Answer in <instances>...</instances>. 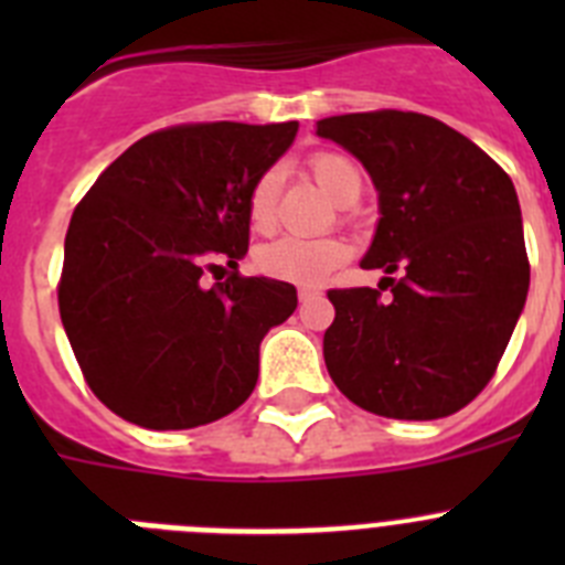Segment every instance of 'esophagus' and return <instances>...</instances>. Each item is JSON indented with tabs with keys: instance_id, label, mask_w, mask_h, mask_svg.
<instances>
[{
	"instance_id": "esophagus-1",
	"label": "esophagus",
	"mask_w": 565,
	"mask_h": 565,
	"mask_svg": "<svg viewBox=\"0 0 565 565\" xmlns=\"http://www.w3.org/2000/svg\"><path fill=\"white\" fill-rule=\"evenodd\" d=\"M319 288H311V286H302L299 288V302H302V306H306V302H311V299H317L319 297Z\"/></svg>"
}]
</instances>
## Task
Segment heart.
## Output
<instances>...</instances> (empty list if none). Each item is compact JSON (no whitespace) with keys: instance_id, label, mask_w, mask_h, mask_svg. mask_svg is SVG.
<instances>
[{"instance_id":"obj_1","label":"heart","mask_w":565,"mask_h":565,"mask_svg":"<svg viewBox=\"0 0 565 565\" xmlns=\"http://www.w3.org/2000/svg\"><path fill=\"white\" fill-rule=\"evenodd\" d=\"M308 172L319 189L331 201L351 206L362 194L364 178L362 169L342 152H317L308 158ZM277 169H266L254 181L248 192V223L254 232L266 234L274 228V212H277ZM351 257V246L342 237H279L268 246L257 248L254 263L266 277L294 282V286H319L326 282L344 259Z\"/></svg>"}]
</instances>
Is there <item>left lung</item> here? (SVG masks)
I'll use <instances>...</instances> for the list:
<instances>
[{"label": "left lung", "instance_id": "obj_1", "mask_svg": "<svg viewBox=\"0 0 565 565\" xmlns=\"http://www.w3.org/2000/svg\"><path fill=\"white\" fill-rule=\"evenodd\" d=\"M317 135L371 172L382 217L362 268L387 274L379 288L328 291L337 311L322 342L328 373L376 416H452L495 376L526 302L515 186L481 147L430 115H333L317 121Z\"/></svg>", "mask_w": 565, "mask_h": 565}]
</instances>
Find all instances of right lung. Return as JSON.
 I'll return each instance as SVG.
<instances>
[{"label":"right lung","mask_w":565,"mask_h":565,"mask_svg":"<svg viewBox=\"0 0 565 565\" xmlns=\"http://www.w3.org/2000/svg\"><path fill=\"white\" fill-rule=\"evenodd\" d=\"M297 121L178 124L135 141L70 217L58 313L84 382L147 430L217 422L252 396L259 342L297 288L243 277L248 192ZM230 266L212 289L202 274Z\"/></svg>","instance_id":"1"}]
</instances>
